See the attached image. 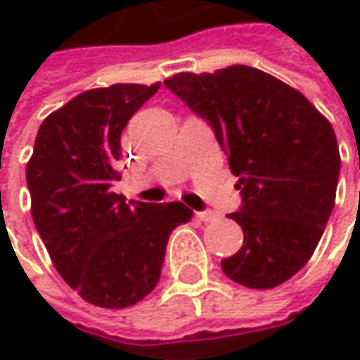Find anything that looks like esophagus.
I'll return each instance as SVG.
<instances>
[{"mask_svg": "<svg viewBox=\"0 0 360 360\" xmlns=\"http://www.w3.org/2000/svg\"><path fill=\"white\" fill-rule=\"evenodd\" d=\"M216 218H218V214L212 212V210H206V212H200V214H198V219H200V221H214Z\"/></svg>", "mask_w": 360, "mask_h": 360, "instance_id": "1", "label": "esophagus"}]
</instances>
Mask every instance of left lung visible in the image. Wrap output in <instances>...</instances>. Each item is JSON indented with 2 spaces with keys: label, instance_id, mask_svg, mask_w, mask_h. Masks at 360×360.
<instances>
[{
  "label": "left lung",
  "instance_id": "8db88e82",
  "mask_svg": "<svg viewBox=\"0 0 360 360\" xmlns=\"http://www.w3.org/2000/svg\"><path fill=\"white\" fill-rule=\"evenodd\" d=\"M164 84L204 117L228 152L243 245L221 259L224 274L250 289L285 283L311 259L337 196L341 168L331 122L305 95L245 65L178 73Z\"/></svg>",
  "mask_w": 360,
  "mask_h": 360
}]
</instances>
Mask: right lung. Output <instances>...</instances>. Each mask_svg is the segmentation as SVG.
I'll return each instance as SVG.
<instances>
[{
	"mask_svg": "<svg viewBox=\"0 0 360 360\" xmlns=\"http://www.w3.org/2000/svg\"><path fill=\"white\" fill-rule=\"evenodd\" d=\"M158 89L117 83L77 95L41 122L27 162L31 216L51 262L96 307L146 297L170 233L194 214L182 202L127 204L110 190L120 180V134Z\"/></svg>",
	"mask_w": 360,
	"mask_h": 360,
	"instance_id": "1",
	"label": "right lung"
}]
</instances>
